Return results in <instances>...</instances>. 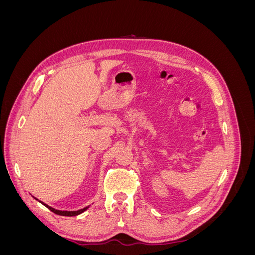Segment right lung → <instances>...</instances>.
<instances>
[{
    "label": "right lung",
    "instance_id": "obj_1",
    "mask_svg": "<svg viewBox=\"0 0 255 255\" xmlns=\"http://www.w3.org/2000/svg\"><path fill=\"white\" fill-rule=\"evenodd\" d=\"M36 200H38V199H36ZM42 203V202H41ZM44 206H47L49 210L51 211V212H53L54 214H56V215H60V216H69V217H71V216H76V215H80V214H82L84 211H86L88 207H85V208H82V210H79V211H74V212H68V211H58V210H55V208H53V207H51V206H49V205H47V204H44V203H42Z\"/></svg>",
    "mask_w": 255,
    "mask_h": 255
}]
</instances>
